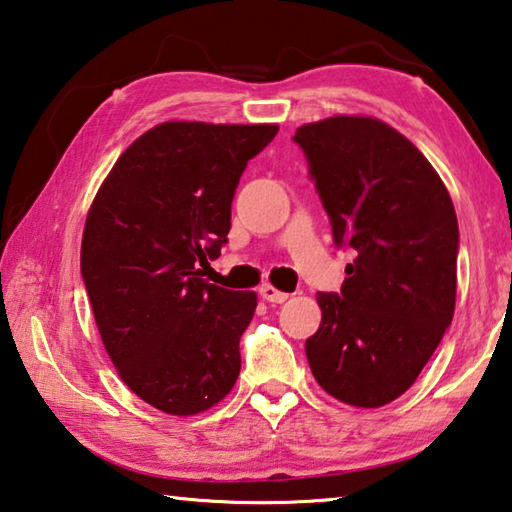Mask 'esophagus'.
I'll list each match as a JSON object with an SVG mask.
<instances>
[{
  "instance_id": "esophagus-1",
  "label": "esophagus",
  "mask_w": 512,
  "mask_h": 512,
  "mask_svg": "<svg viewBox=\"0 0 512 512\" xmlns=\"http://www.w3.org/2000/svg\"><path fill=\"white\" fill-rule=\"evenodd\" d=\"M259 295H262L266 302H273V304H282L288 300V293L277 291V288L271 284H262V288H259Z\"/></svg>"
}]
</instances>
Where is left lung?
<instances>
[{
    "instance_id": "obj_1",
    "label": "left lung",
    "mask_w": 512,
    "mask_h": 512,
    "mask_svg": "<svg viewBox=\"0 0 512 512\" xmlns=\"http://www.w3.org/2000/svg\"><path fill=\"white\" fill-rule=\"evenodd\" d=\"M293 141L309 161L333 241L353 250L340 293H318L322 322L306 358L338 401L387 405L414 385L452 322V199L430 161L378 118H324L302 125Z\"/></svg>"
}]
</instances>
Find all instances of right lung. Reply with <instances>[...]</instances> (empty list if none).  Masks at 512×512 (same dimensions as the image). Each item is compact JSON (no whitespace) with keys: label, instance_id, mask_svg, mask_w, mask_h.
<instances>
[{"label":"right lung","instance_id":"obj_1","mask_svg":"<svg viewBox=\"0 0 512 512\" xmlns=\"http://www.w3.org/2000/svg\"><path fill=\"white\" fill-rule=\"evenodd\" d=\"M277 125L161 123L120 154L91 203L80 271L118 376L156 410L192 416L224 398L257 295L201 280L228 241L248 161Z\"/></svg>","mask_w":512,"mask_h":512}]
</instances>
